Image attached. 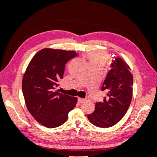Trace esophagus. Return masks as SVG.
Listing matches in <instances>:
<instances>
[{
    "label": "esophagus",
    "mask_w": 157,
    "mask_h": 157,
    "mask_svg": "<svg viewBox=\"0 0 157 157\" xmlns=\"http://www.w3.org/2000/svg\"><path fill=\"white\" fill-rule=\"evenodd\" d=\"M78 101L79 103H82L84 101H85V99L84 98H78Z\"/></svg>",
    "instance_id": "obj_1"
}]
</instances>
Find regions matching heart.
Segmentation results:
<instances>
[{"mask_svg": "<svg viewBox=\"0 0 157 157\" xmlns=\"http://www.w3.org/2000/svg\"><path fill=\"white\" fill-rule=\"evenodd\" d=\"M87 58L90 65H98L103 67L108 61L109 56L106 52L91 51L87 53Z\"/></svg>", "mask_w": 157, "mask_h": 157, "instance_id": "obj_1", "label": "heart"}]
</instances>
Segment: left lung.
<instances>
[{
    "label": "left lung",
    "instance_id": "1",
    "mask_svg": "<svg viewBox=\"0 0 157 157\" xmlns=\"http://www.w3.org/2000/svg\"><path fill=\"white\" fill-rule=\"evenodd\" d=\"M111 65L101 87L106 96L102 101L96 103L94 111L88 115L89 121L99 128L111 127L119 122L132 98L133 76L129 66L120 58H113Z\"/></svg>",
    "mask_w": 157,
    "mask_h": 157
}]
</instances>
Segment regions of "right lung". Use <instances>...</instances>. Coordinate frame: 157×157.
Instances as JSON below:
<instances>
[{
    "label": "right lung",
    "mask_w": 157,
    "mask_h": 157,
    "mask_svg": "<svg viewBox=\"0 0 157 157\" xmlns=\"http://www.w3.org/2000/svg\"><path fill=\"white\" fill-rule=\"evenodd\" d=\"M78 55L74 51L44 48L34 56L22 80V91L28 111L45 127L62 125L76 106L77 98L56 90L63 78L65 66Z\"/></svg>",
    "instance_id": "1"
}]
</instances>
